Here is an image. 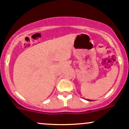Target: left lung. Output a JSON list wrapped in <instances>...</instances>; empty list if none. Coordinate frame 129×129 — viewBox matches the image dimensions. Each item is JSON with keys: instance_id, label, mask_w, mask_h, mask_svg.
<instances>
[{"instance_id": "8db88e82", "label": "left lung", "mask_w": 129, "mask_h": 129, "mask_svg": "<svg viewBox=\"0 0 129 129\" xmlns=\"http://www.w3.org/2000/svg\"><path fill=\"white\" fill-rule=\"evenodd\" d=\"M88 101H91V100H88Z\"/></svg>"}]
</instances>
